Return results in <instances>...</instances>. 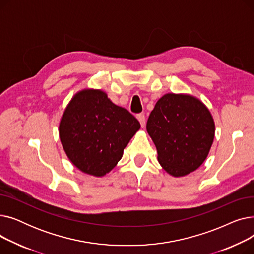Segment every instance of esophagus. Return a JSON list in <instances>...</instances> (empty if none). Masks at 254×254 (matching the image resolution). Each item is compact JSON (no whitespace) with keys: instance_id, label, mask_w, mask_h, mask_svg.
<instances>
[{"instance_id":"1","label":"esophagus","mask_w":254,"mask_h":254,"mask_svg":"<svg viewBox=\"0 0 254 254\" xmlns=\"http://www.w3.org/2000/svg\"><path fill=\"white\" fill-rule=\"evenodd\" d=\"M137 119L139 120L141 127H145V122H146V120H145V115L144 114H138L137 115Z\"/></svg>"}]
</instances>
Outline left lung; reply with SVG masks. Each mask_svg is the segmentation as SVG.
Instances as JSON below:
<instances>
[{
    "label": "left lung",
    "instance_id": "8db88e82",
    "mask_svg": "<svg viewBox=\"0 0 254 254\" xmlns=\"http://www.w3.org/2000/svg\"><path fill=\"white\" fill-rule=\"evenodd\" d=\"M157 161L173 177H183L203 165L215 136L208 107L190 93L169 92L159 99L146 126Z\"/></svg>",
    "mask_w": 254,
    "mask_h": 254
}]
</instances>
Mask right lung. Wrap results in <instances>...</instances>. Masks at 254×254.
I'll return each mask as SVG.
<instances>
[{
  "label": "right lung",
  "mask_w": 254,
  "mask_h": 254,
  "mask_svg": "<svg viewBox=\"0 0 254 254\" xmlns=\"http://www.w3.org/2000/svg\"><path fill=\"white\" fill-rule=\"evenodd\" d=\"M141 126L98 88H83L66 105L59 136L70 162L84 174L103 177L122 159Z\"/></svg>",
  "instance_id": "1"
}]
</instances>
